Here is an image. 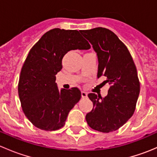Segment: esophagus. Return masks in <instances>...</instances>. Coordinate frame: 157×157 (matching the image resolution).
<instances>
[{
	"instance_id": "esophagus-1",
	"label": "esophagus",
	"mask_w": 157,
	"mask_h": 157,
	"mask_svg": "<svg viewBox=\"0 0 157 157\" xmlns=\"http://www.w3.org/2000/svg\"><path fill=\"white\" fill-rule=\"evenodd\" d=\"M81 96H82V97H83V98H86V97H87V93H86V92H84V91H82L81 92Z\"/></svg>"
}]
</instances>
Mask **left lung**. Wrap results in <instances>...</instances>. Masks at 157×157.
Segmentation results:
<instances>
[{
  "label": "left lung",
  "mask_w": 157,
  "mask_h": 157,
  "mask_svg": "<svg viewBox=\"0 0 157 157\" xmlns=\"http://www.w3.org/2000/svg\"><path fill=\"white\" fill-rule=\"evenodd\" d=\"M80 33L97 54V77H105L104 82L110 85L105 97L88 94L93 108L86 114V120L93 130L115 131L127 122L135 110L140 93L137 68L128 48L113 32L97 27L81 30Z\"/></svg>",
  "instance_id": "left-lung-1"
}]
</instances>
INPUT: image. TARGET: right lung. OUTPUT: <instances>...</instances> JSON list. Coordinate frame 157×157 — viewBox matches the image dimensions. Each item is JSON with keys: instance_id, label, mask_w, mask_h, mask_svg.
Returning <instances> with one entry per match:
<instances>
[{"instance_id": "add662e5", "label": "right lung", "mask_w": 157, "mask_h": 157, "mask_svg": "<svg viewBox=\"0 0 157 157\" xmlns=\"http://www.w3.org/2000/svg\"><path fill=\"white\" fill-rule=\"evenodd\" d=\"M90 48L77 30L55 28L30 49L20 72L18 93L25 115L36 128L55 131L64 125L81 92L77 87L58 90L55 75L62 69V58L69 51Z\"/></svg>"}]
</instances>
